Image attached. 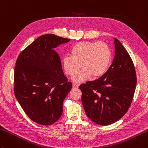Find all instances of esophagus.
<instances>
[{
    "label": "esophagus",
    "instance_id": "obj_1",
    "mask_svg": "<svg viewBox=\"0 0 148 148\" xmlns=\"http://www.w3.org/2000/svg\"><path fill=\"white\" fill-rule=\"evenodd\" d=\"M73 87L75 88H77L79 87V85H78L77 83H73Z\"/></svg>",
    "mask_w": 148,
    "mask_h": 148
}]
</instances>
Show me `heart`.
Here are the masks:
<instances>
[{"mask_svg":"<svg viewBox=\"0 0 148 148\" xmlns=\"http://www.w3.org/2000/svg\"><path fill=\"white\" fill-rule=\"evenodd\" d=\"M71 56L62 59V66L69 76L76 74L72 80L76 83L85 82L91 77L102 76L111 64L112 53L110 47L104 42H80L70 49Z\"/></svg>","mask_w":148,"mask_h":148,"instance_id":"1","label":"heart"}]
</instances>
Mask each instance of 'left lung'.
Returning a JSON list of instances; mask_svg holds the SVG:
<instances>
[{
    "label": "left lung",
    "instance_id": "left-lung-1",
    "mask_svg": "<svg viewBox=\"0 0 148 148\" xmlns=\"http://www.w3.org/2000/svg\"><path fill=\"white\" fill-rule=\"evenodd\" d=\"M114 41L115 56L108 71L99 79L79 86L86 115L102 126L115 123L126 114L137 85L131 57L117 38Z\"/></svg>",
    "mask_w": 148,
    "mask_h": 148
}]
</instances>
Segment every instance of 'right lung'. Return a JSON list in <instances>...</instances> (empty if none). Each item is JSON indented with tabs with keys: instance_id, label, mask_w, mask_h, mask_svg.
<instances>
[{
	"instance_id": "1",
	"label": "right lung",
	"mask_w": 148,
	"mask_h": 148,
	"mask_svg": "<svg viewBox=\"0 0 148 148\" xmlns=\"http://www.w3.org/2000/svg\"><path fill=\"white\" fill-rule=\"evenodd\" d=\"M70 40L44 34L26 47L16 60L14 95L27 116L38 124L51 125L62 116L63 101L72 84L63 74L54 49Z\"/></svg>"
}]
</instances>
